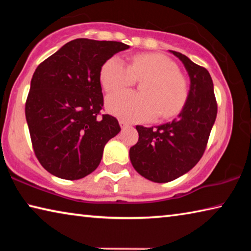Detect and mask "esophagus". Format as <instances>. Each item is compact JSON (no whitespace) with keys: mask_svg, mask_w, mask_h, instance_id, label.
<instances>
[{"mask_svg":"<svg viewBox=\"0 0 251 251\" xmlns=\"http://www.w3.org/2000/svg\"><path fill=\"white\" fill-rule=\"evenodd\" d=\"M120 125H121V127L122 128H126V127H128V126H130L128 123L127 122H125V121H123V120H121L120 121Z\"/></svg>","mask_w":251,"mask_h":251,"instance_id":"34e87169","label":"esophagus"}]
</instances>
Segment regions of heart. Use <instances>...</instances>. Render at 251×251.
<instances>
[{
    "instance_id": "obj_1",
    "label": "heart",
    "mask_w": 251,
    "mask_h": 251,
    "mask_svg": "<svg viewBox=\"0 0 251 251\" xmlns=\"http://www.w3.org/2000/svg\"><path fill=\"white\" fill-rule=\"evenodd\" d=\"M100 84L108 93L124 90L144 80L139 92H120L109 95L106 107L123 120L148 122L158 115L169 118L177 115L187 100V82L177 65L160 54H139L126 65L118 56L106 61L100 72Z\"/></svg>"
}]
</instances>
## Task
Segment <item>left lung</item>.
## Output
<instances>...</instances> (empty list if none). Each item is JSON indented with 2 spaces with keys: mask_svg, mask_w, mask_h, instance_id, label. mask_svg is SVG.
<instances>
[{
  "mask_svg": "<svg viewBox=\"0 0 251 251\" xmlns=\"http://www.w3.org/2000/svg\"><path fill=\"white\" fill-rule=\"evenodd\" d=\"M184 64L190 86L184 107L175 120L156 127L136 126L138 142L130 147L131 165L154 182H168L188 173L201 158L217 116L214 84L205 67L175 50Z\"/></svg>",
  "mask_w": 251,
  "mask_h": 251,
  "instance_id": "1",
  "label": "left lung"
}]
</instances>
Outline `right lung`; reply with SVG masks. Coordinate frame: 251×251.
<instances>
[{"mask_svg":"<svg viewBox=\"0 0 251 251\" xmlns=\"http://www.w3.org/2000/svg\"><path fill=\"white\" fill-rule=\"evenodd\" d=\"M129 46L122 42L76 39L37 66L25 104L33 150L46 171L62 179L90 175L110 138L121 131L104 105L100 72Z\"/></svg>","mask_w":251,"mask_h":251,"instance_id":"right-lung-1","label":"right lung"}]
</instances>
